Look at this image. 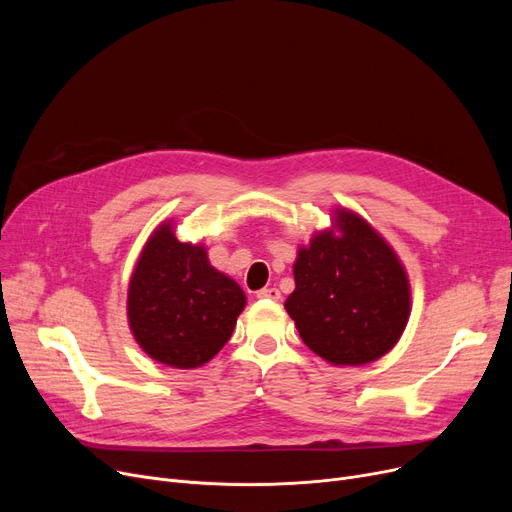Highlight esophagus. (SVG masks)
<instances>
[{
    "mask_svg": "<svg viewBox=\"0 0 512 512\" xmlns=\"http://www.w3.org/2000/svg\"><path fill=\"white\" fill-rule=\"evenodd\" d=\"M257 297L259 299H267V301H280V290L278 288H263V290H259L257 292Z\"/></svg>",
    "mask_w": 512,
    "mask_h": 512,
    "instance_id": "esophagus-1",
    "label": "esophagus"
}]
</instances>
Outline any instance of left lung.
Returning a JSON list of instances; mask_svg holds the SVG:
<instances>
[{"label": "left lung", "mask_w": 512, "mask_h": 512, "mask_svg": "<svg viewBox=\"0 0 512 512\" xmlns=\"http://www.w3.org/2000/svg\"><path fill=\"white\" fill-rule=\"evenodd\" d=\"M284 309L303 342L336 367L390 353L411 315V284L390 242L359 213L332 209V226L301 245Z\"/></svg>", "instance_id": "obj_1"}]
</instances>
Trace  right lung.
Returning <instances> with one entry per match:
<instances>
[{"label":"right lung","instance_id":"1","mask_svg":"<svg viewBox=\"0 0 512 512\" xmlns=\"http://www.w3.org/2000/svg\"><path fill=\"white\" fill-rule=\"evenodd\" d=\"M247 294L209 263L201 242H180L174 220L161 222L128 282V328L161 365L195 369L230 340Z\"/></svg>","mask_w":512,"mask_h":512}]
</instances>
